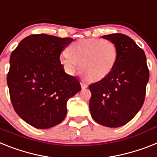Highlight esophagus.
<instances>
[{"label":"esophagus","mask_w":157,"mask_h":157,"mask_svg":"<svg viewBox=\"0 0 157 157\" xmlns=\"http://www.w3.org/2000/svg\"><path fill=\"white\" fill-rule=\"evenodd\" d=\"M81 88H82V89H86L87 87H88V85H87L85 82H84V81L81 82Z\"/></svg>","instance_id":"1"}]
</instances>
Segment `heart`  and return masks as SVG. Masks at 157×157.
Instances as JSON below:
<instances>
[{
    "instance_id": "heart-1",
    "label": "heart",
    "mask_w": 157,
    "mask_h": 157,
    "mask_svg": "<svg viewBox=\"0 0 157 157\" xmlns=\"http://www.w3.org/2000/svg\"><path fill=\"white\" fill-rule=\"evenodd\" d=\"M117 59L115 44L109 40L87 38L70 44L60 55V62L68 74H74L81 67L90 81H100L113 71Z\"/></svg>"
}]
</instances>
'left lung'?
<instances>
[{"instance_id": "8db88e82", "label": "left lung", "mask_w": 157, "mask_h": 157, "mask_svg": "<svg viewBox=\"0 0 157 157\" xmlns=\"http://www.w3.org/2000/svg\"><path fill=\"white\" fill-rule=\"evenodd\" d=\"M117 49L115 66L105 78L91 84L89 110L97 123L118 128L141 109L149 79L146 56L132 38L121 33L102 36Z\"/></svg>"}]
</instances>
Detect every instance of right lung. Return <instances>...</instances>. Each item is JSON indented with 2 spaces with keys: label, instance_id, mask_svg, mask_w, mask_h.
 <instances>
[{
  "label": "right lung",
  "instance_id": "obj_1",
  "mask_svg": "<svg viewBox=\"0 0 157 157\" xmlns=\"http://www.w3.org/2000/svg\"><path fill=\"white\" fill-rule=\"evenodd\" d=\"M72 38L30 35L18 44L9 59L7 84L17 115L31 126L46 129L60 124L67 102L81 89L60 62L63 48Z\"/></svg>",
  "mask_w": 157,
  "mask_h": 157
}]
</instances>
